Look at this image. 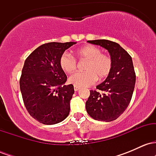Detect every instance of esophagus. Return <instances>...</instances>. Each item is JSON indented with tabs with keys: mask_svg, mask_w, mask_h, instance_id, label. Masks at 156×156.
<instances>
[{
	"mask_svg": "<svg viewBox=\"0 0 156 156\" xmlns=\"http://www.w3.org/2000/svg\"><path fill=\"white\" fill-rule=\"evenodd\" d=\"M80 89L79 87H74V90L76 91V92H77V91H78Z\"/></svg>",
	"mask_w": 156,
	"mask_h": 156,
	"instance_id": "34e87169",
	"label": "esophagus"
}]
</instances>
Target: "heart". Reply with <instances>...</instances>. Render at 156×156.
Masks as SVG:
<instances>
[{
  "label": "heart",
  "mask_w": 156,
  "mask_h": 156,
  "mask_svg": "<svg viewBox=\"0 0 156 156\" xmlns=\"http://www.w3.org/2000/svg\"><path fill=\"white\" fill-rule=\"evenodd\" d=\"M76 57L80 61H87L81 73H76L69 78V82L77 87L92 85L97 79H104L112 72L113 62L111 56L102 53L101 49L87 44L75 51ZM59 66L64 72L73 73L77 68V61L71 55L64 53L60 56Z\"/></svg>",
  "instance_id": "1"
}]
</instances>
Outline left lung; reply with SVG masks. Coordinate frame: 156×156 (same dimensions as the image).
I'll return each instance as SVG.
<instances>
[{"label": "left lung", "mask_w": 156, "mask_h": 156, "mask_svg": "<svg viewBox=\"0 0 156 156\" xmlns=\"http://www.w3.org/2000/svg\"><path fill=\"white\" fill-rule=\"evenodd\" d=\"M108 50L113 62L112 72L98 91L90 90L86 102L88 114L95 120L111 122L117 119L128 108L134 90L136 73L131 56L119 44L107 39L87 41Z\"/></svg>", "instance_id": "1"}]
</instances>
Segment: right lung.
<instances>
[{
    "label": "right lung",
    "instance_id": "add662e5",
    "mask_svg": "<svg viewBox=\"0 0 156 156\" xmlns=\"http://www.w3.org/2000/svg\"><path fill=\"white\" fill-rule=\"evenodd\" d=\"M76 43L43 44L25 61L20 78L23 103L30 115L42 124H56L69 115L74 87L65 85L67 78L61 69L59 58Z\"/></svg>",
    "mask_w": 156,
    "mask_h": 156
}]
</instances>
